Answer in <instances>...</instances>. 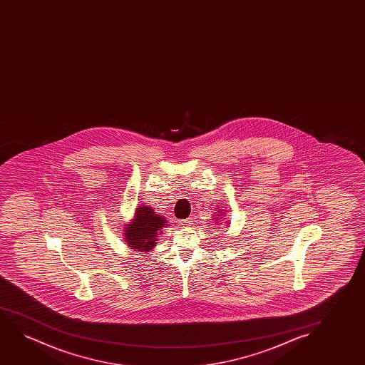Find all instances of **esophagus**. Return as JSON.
Segmentation results:
<instances>
[{"instance_id": "esophagus-1", "label": "esophagus", "mask_w": 365, "mask_h": 365, "mask_svg": "<svg viewBox=\"0 0 365 365\" xmlns=\"http://www.w3.org/2000/svg\"><path fill=\"white\" fill-rule=\"evenodd\" d=\"M192 222H193L192 218H185V220H180V225L183 227H190V225H192Z\"/></svg>"}]
</instances>
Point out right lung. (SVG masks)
<instances>
[{"label":"right lung","instance_id":"1","mask_svg":"<svg viewBox=\"0 0 365 365\" xmlns=\"http://www.w3.org/2000/svg\"><path fill=\"white\" fill-rule=\"evenodd\" d=\"M165 218L155 215L150 207L145 205L135 210V220L125 230V243L130 245V250L148 252L157 245V237L165 227Z\"/></svg>","mask_w":365,"mask_h":365}]
</instances>
